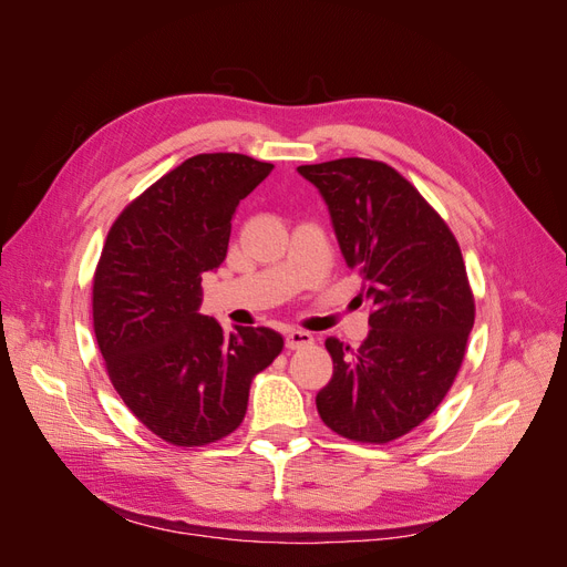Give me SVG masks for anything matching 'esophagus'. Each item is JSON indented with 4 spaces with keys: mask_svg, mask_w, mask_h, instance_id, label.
Returning a JSON list of instances; mask_svg holds the SVG:
<instances>
[{
    "mask_svg": "<svg viewBox=\"0 0 567 567\" xmlns=\"http://www.w3.org/2000/svg\"><path fill=\"white\" fill-rule=\"evenodd\" d=\"M315 342V338H312V333H307V331H288L286 333V348L288 350H300V348H307V346H312Z\"/></svg>",
    "mask_w": 567,
    "mask_h": 567,
    "instance_id": "obj_1",
    "label": "esophagus"
}]
</instances>
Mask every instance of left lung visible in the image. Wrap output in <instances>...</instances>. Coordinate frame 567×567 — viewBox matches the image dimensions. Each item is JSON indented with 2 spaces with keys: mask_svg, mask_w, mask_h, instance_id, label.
<instances>
[{
  "mask_svg": "<svg viewBox=\"0 0 567 567\" xmlns=\"http://www.w3.org/2000/svg\"><path fill=\"white\" fill-rule=\"evenodd\" d=\"M323 196L346 265L371 300L369 338H326L333 375L317 411L333 433L385 444L444 400L466 357L475 298L452 229L419 188L381 161L300 165Z\"/></svg>",
  "mask_w": 567,
  "mask_h": 567,
  "instance_id": "left-lung-1",
  "label": "left lung"
}]
</instances>
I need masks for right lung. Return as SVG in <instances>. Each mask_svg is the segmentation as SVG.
Returning a JSON list of instances; mask_svg holds the SVG:
<instances>
[{
    "label": "right lung",
    "mask_w": 567,
    "mask_h": 567,
    "mask_svg": "<svg viewBox=\"0 0 567 567\" xmlns=\"http://www.w3.org/2000/svg\"><path fill=\"white\" fill-rule=\"evenodd\" d=\"M274 169L244 153H198L117 215L92 286L94 336L132 414L175 447L234 433L250 383L284 350L265 326L198 312L203 274L227 257L231 217Z\"/></svg>",
    "instance_id": "obj_1"
}]
</instances>
